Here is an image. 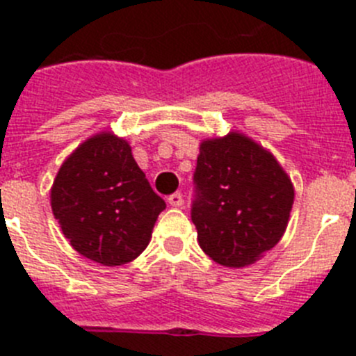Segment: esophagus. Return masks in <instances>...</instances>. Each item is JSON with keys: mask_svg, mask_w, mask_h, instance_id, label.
Instances as JSON below:
<instances>
[{"mask_svg": "<svg viewBox=\"0 0 356 356\" xmlns=\"http://www.w3.org/2000/svg\"><path fill=\"white\" fill-rule=\"evenodd\" d=\"M169 205L171 207H175V209H180L181 205H184V196H181L180 193H175V194H171V196H169Z\"/></svg>", "mask_w": 356, "mask_h": 356, "instance_id": "esophagus-1", "label": "esophagus"}]
</instances>
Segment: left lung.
Returning <instances> with one entry per match:
<instances>
[{"instance_id": "1", "label": "left lung", "mask_w": 356, "mask_h": 356, "mask_svg": "<svg viewBox=\"0 0 356 356\" xmlns=\"http://www.w3.org/2000/svg\"><path fill=\"white\" fill-rule=\"evenodd\" d=\"M193 222L201 250L246 267L284 237L294 203L291 176L271 151L241 131L201 140Z\"/></svg>"}]
</instances>
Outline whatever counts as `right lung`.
Segmentation results:
<instances>
[{
	"label": "right lung",
	"instance_id": "1",
	"mask_svg": "<svg viewBox=\"0 0 356 356\" xmlns=\"http://www.w3.org/2000/svg\"><path fill=\"white\" fill-rule=\"evenodd\" d=\"M51 210L72 250L102 266L143 253L165 201L137 165L131 146L99 131L64 160L51 185Z\"/></svg>",
	"mask_w": 356,
	"mask_h": 356
}]
</instances>
